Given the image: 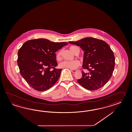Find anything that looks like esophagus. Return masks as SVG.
<instances>
[{
	"label": "esophagus",
	"mask_w": 132,
	"mask_h": 132,
	"mask_svg": "<svg viewBox=\"0 0 132 132\" xmlns=\"http://www.w3.org/2000/svg\"><path fill=\"white\" fill-rule=\"evenodd\" d=\"M71 71H72L73 73H74V72H76L77 71V70H71Z\"/></svg>",
	"instance_id": "obj_1"
}]
</instances>
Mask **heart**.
<instances>
[{"label": "heart", "instance_id": "heart-1", "mask_svg": "<svg viewBox=\"0 0 132 132\" xmlns=\"http://www.w3.org/2000/svg\"><path fill=\"white\" fill-rule=\"evenodd\" d=\"M76 46H71L70 48V50L72 53H75V48ZM61 51H58L56 53L55 58L56 60L58 61H60L61 59ZM80 65V62L77 60H74L73 61H63L59 64V67L61 68H66L70 70H74L77 68Z\"/></svg>", "mask_w": 132, "mask_h": 132}]
</instances>
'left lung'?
Listing matches in <instances>:
<instances>
[{"instance_id": "1", "label": "left lung", "mask_w": 132, "mask_h": 132, "mask_svg": "<svg viewBox=\"0 0 132 132\" xmlns=\"http://www.w3.org/2000/svg\"><path fill=\"white\" fill-rule=\"evenodd\" d=\"M69 43L80 46L84 52L82 77L78 79L81 86L90 90L103 87L112 77L115 66V57L109 45L100 39L86 38Z\"/></svg>"}]
</instances>
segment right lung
I'll return each instance as SVG.
<instances>
[{
	"label": "right lung",
	"mask_w": 132,
	"mask_h": 132,
	"mask_svg": "<svg viewBox=\"0 0 132 132\" xmlns=\"http://www.w3.org/2000/svg\"><path fill=\"white\" fill-rule=\"evenodd\" d=\"M67 44L45 39H31L23 44L18 51L17 62L20 73L30 87L44 91L54 85L62 70L56 68L55 52Z\"/></svg>",
	"instance_id": "obj_1"
}]
</instances>
